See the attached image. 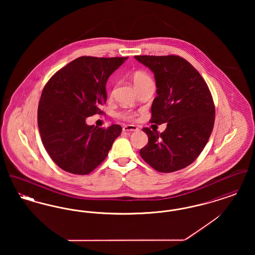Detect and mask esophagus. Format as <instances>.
<instances>
[{"mask_svg": "<svg viewBox=\"0 0 255 255\" xmlns=\"http://www.w3.org/2000/svg\"><path fill=\"white\" fill-rule=\"evenodd\" d=\"M138 128L135 126V125H125L123 127V131L124 132H134V131H137Z\"/></svg>", "mask_w": 255, "mask_h": 255, "instance_id": "esophagus-1", "label": "esophagus"}]
</instances>
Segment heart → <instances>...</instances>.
I'll return each instance as SVG.
<instances>
[{"label":"heart","mask_w":255,"mask_h":255,"mask_svg":"<svg viewBox=\"0 0 255 255\" xmlns=\"http://www.w3.org/2000/svg\"><path fill=\"white\" fill-rule=\"evenodd\" d=\"M133 80L134 85L137 88V87L144 84V83L148 82V81H151V78L145 73L136 72V73H133ZM118 117L124 119V120H133V118H134V115L132 114L131 112H129V111H124V112L119 113Z\"/></svg>","instance_id":"obj_1"}]
</instances>
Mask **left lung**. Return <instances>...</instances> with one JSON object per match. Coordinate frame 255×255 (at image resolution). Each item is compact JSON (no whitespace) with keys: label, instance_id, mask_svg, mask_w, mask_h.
<instances>
[{"label":"left lung","instance_id":"1","mask_svg":"<svg viewBox=\"0 0 255 255\" xmlns=\"http://www.w3.org/2000/svg\"><path fill=\"white\" fill-rule=\"evenodd\" d=\"M134 58L154 73L156 80L158 96L152 103L150 122L167 123L160 133L142 129L148 143L139 154L158 172L185 168L202 153L214 126L215 107L210 91L194 67L180 56Z\"/></svg>","mask_w":255,"mask_h":255}]
</instances>
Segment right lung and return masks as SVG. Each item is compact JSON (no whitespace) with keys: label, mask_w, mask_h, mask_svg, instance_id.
I'll list each match as a JSON object with an SVG mask.
<instances>
[{"label":"right lung","mask_w":255,"mask_h":255,"mask_svg":"<svg viewBox=\"0 0 255 255\" xmlns=\"http://www.w3.org/2000/svg\"><path fill=\"white\" fill-rule=\"evenodd\" d=\"M128 57L81 56L62 68L44 87L38 105V127L49 157L72 174L86 175L108 156L122 126L88 125L86 119L103 113L110 75Z\"/></svg>","instance_id":"right-lung-1"}]
</instances>
